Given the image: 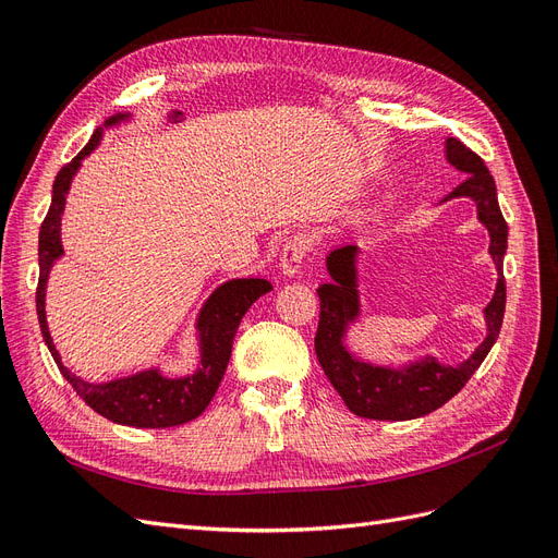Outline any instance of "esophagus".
<instances>
[{"mask_svg":"<svg viewBox=\"0 0 558 558\" xmlns=\"http://www.w3.org/2000/svg\"><path fill=\"white\" fill-rule=\"evenodd\" d=\"M310 251H312V240L307 238V234H302V232H300V234H293V238H291L289 242H286V246H283V251H281V263H279L281 275H283V277L298 275L302 263L307 260Z\"/></svg>","mask_w":558,"mask_h":558,"instance_id":"1","label":"esophagus"}]
</instances>
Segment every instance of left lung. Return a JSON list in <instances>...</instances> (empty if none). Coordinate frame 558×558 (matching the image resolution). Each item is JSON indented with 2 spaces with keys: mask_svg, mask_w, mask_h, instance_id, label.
<instances>
[{
  "mask_svg": "<svg viewBox=\"0 0 558 558\" xmlns=\"http://www.w3.org/2000/svg\"><path fill=\"white\" fill-rule=\"evenodd\" d=\"M447 160L456 170L468 174L465 181L442 199L451 197H470L477 205V218L488 230V253L498 269V283L492 302L484 307L486 318V337L484 342L470 353V359L459 365H442L433 356L404 365L400 369L381 367L365 363L344 347V335L349 324L361 314L359 300V269L356 256L359 246L347 244L328 253L326 265L330 281L320 283L316 293L320 300L318 330L314 337L316 359L324 367L326 377L335 386V391L342 396L347 408L365 418L377 421H408L418 418L442 408L451 400L468 379L475 375V369L492 351L498 340L505 314V277H502V258L508 251V223L500 214L496 181L488 174L484 160L470 150L463 142L449 137L445 142Z\"/></svg>",
  "mask_w": 558,
  "mask_h": 558,
  "instance_id": "left-lung-1",
  "label": "left lung"
}]
</instances>
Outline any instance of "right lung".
<instances>
[{
    "label": "right lung",
    "mask_w": 558,
    "mask_h": 558,
    "mask_svg": "<svg viewBox=\"0 0 558 558\" xmlns=\"http://www.w3.org/2000/svg\"><path fill=\"white\" fill-rule=\"evenodd\" d=\"M130 113H116L105 123V128L128 121ZM102 140V128H99L90 142L83 146L81 154L66 162L56 177L53 199L44 218L39 230V286H37V314L44 342L50 356L58 363L62 377L72 384L74 391L83 398V402L93 408L97 414L113 421V424L134 426V428H172L189 424L207 410L218 384H221L226 367L232 353L234 332L240 328L242 316L260 295L272 291V283L265 279H232L218 286L207 298L205 307L197 316V335H199V367L195 375L170 379L162 377L160 369H144V373L130 375L123 379H113L107 384H90L72 375L60 361V353L50 340L46 326V281L53 263L62 256L60 242V221L64 211L66 193L74 174L78 172L81 160L90 156Z\"/></svg>",
    "instance_id": "obj_1"
}]
</instances>
